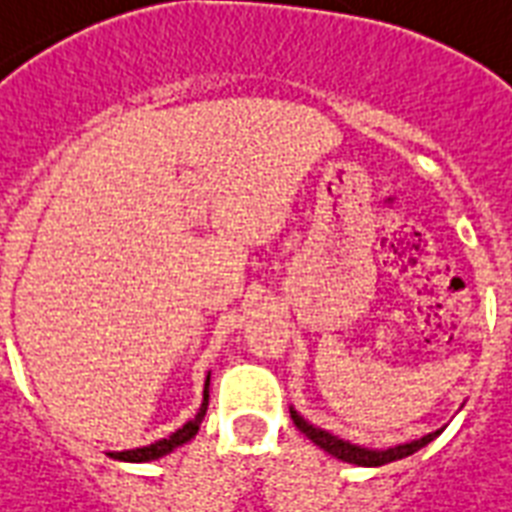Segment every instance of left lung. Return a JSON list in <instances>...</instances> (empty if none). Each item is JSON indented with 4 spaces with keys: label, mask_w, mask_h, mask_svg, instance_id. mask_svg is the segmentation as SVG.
<instances>
[{
    "label": "left lung",
    "mask_w": 512,
    "mask_h": 512,
    "mask_svg": "<svg viewBox=\"0 0 512 512\" xmlns=\"http://www.w3.org/2000/svg\"><path fill=\"white\" fill-rule=\"evenodd\" d=\"M289 413H292L294 426H297V429L310 439V442L318 444L323 452H328L331 458L342 460V463L363 465V468H376V465H386V463H394V460L410 458V455H415L418 450H423L426 444L434 442L436 436L444 431L442 426V429L431 431V434L421 436V439H410V442L392 444V447H384V450H373V447H363V444H352L347 442V439H339V436H334L326 429H318V426H313L310 421H305L294 407H289Z\"/></svg>",
    "instance_id": "8db88e82"
}]
</instances>
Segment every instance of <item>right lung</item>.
I'll return each instance as SVG.
<instances>
[{
	"instance_id": "right-lung-1",
	"label": "right lung",
	"mask_w": 512,
	"mask_h": 512,
	"mask_svg": "<svg viewBox=\"0 0 512 512\" xmlns=\"http://www.w3.org/2000/svg\"><path fill=\"white\" fill-rule=\"evenodd\" d=\"M207 402H210V373L205 378V392H202V405H199L197 415L186 421L181 429H176L168 439H160L155 444H147V447H136V450H123V452H107L110 458L115 460H123V463H149V460H157V458H165L170 455L173 450L178 447H184L186 442H191L199 431V423L205 421V413H207Z\"/></svg>"
}]
</instances>
